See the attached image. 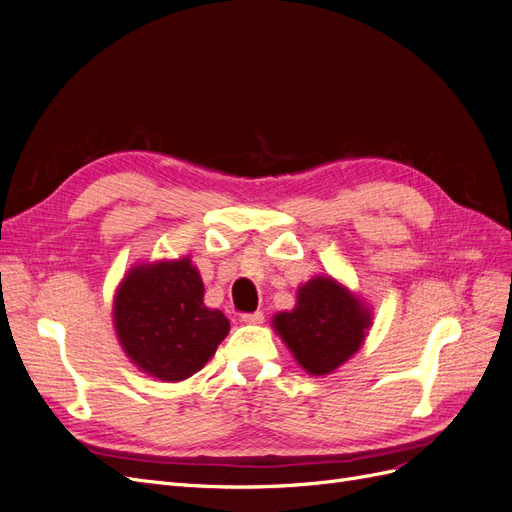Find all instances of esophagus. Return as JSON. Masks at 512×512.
Here are the masks:
<instances>
[{
	"label": "esophagus",
	"mask_w": 512,
	"mask_h": 512,
	"mask_svg": "<svg viewBox=\"0 0 512 512\" xmlns=\"http://www.w3.org/2000/svg\"><path fill=\"white\" fill-rule=\"evenodd\" d=\"M262 320H265V316H262V312H254V314H241V322H245V324H260Z\"/></svg>",
	"instance_id": "esophagus-1"
}]
</instances>
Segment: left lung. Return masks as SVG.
<instances>
[{
	"instance_id": "left-lung-1",
	"label": "left lung",
	"mask_w": 512,
	"mask_h": 512,
	"mask_svg": "<svg viewBox=\"0 0 512 512\" xmlns=\"http://www.w3.org/2000/svg\"><path fill=\"white\" fill-rule=\"evenodd\" d=\"M371 324V307L331 275L301 284L297 305L271 320L273 331L309 376H329L352 359Z\"/></svg>"
}]
</instances>
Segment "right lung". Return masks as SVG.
Here are the masks:
<instances>
[{"label": "right lung", "instance_id": "right-lung-1", "mask_svg": "<svg viewBox=\"0 0 512 512\" xmlns=\"http://www.w3.org/2000/svg\"><path fill=\"white\" fill-rule=\"evenodd\" d=\"M203 297L190 256L134 265L113 299V327L130 363L162 382L203 369L230 331L228 318Z\"/></svg>", "mask_w": 512, "mask_h": 512}]
</instances>
